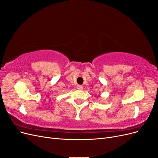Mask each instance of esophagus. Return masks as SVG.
Here are the masks:
<instances>
[{"mask_svg":"<svg viewBox=\"0 0 158 158\" xmlns=\"http://www.w3.org/2000/svg\"><path fill=\"white\" fill-rule=\"evenodd\" d=\"M83 85H77V88L79 89V90H82V89H83Z\"/></svg>","mask_w":158,"mask_h":158,"instance_id":"1","label":"esophagus"}]
</instances>
